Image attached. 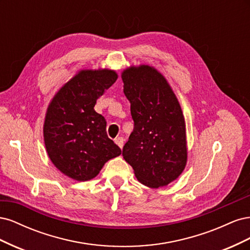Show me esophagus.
Returning a JSON list of instances; mask_svg holds the SVG:
<instances>
[{"mask_svg":"<svg viewBox=\"0 0 250 250\" xmlns=\"http://www.w3.org/2000/svg\"><path fill=\"white\" fill-rule=\"evenodd\" d=\"M115 143L117 144V145H118L121 149H122L123 146H124V139H123L122 137H118V138L115 139Z\"/></svg>","mask_w":250,"mask_h":250,"instance_id":"34e87169","label":"esophagus"}]
</instances>
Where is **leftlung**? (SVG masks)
<instances>
[{"mask_svg":"<svg viewBox=\"0 0 250 250\" xmlns=\"http://www.w3.org/2000/svg\"><path fill=\"white\" fill-rule=\"evenodd\" d=\"M130 102L133 131L123 157L141 184L157 188L175 180L187 165L183 110L168 81L153 66H130L122 73Z\"/></svg>","mask_w":250,"mask_h":250,"instance_id":"left-lung-1","label":"left lung"}]
</instances>
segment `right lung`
<instances>
[{"label": "right lung", "instance_id": "obj_1", "mask_svg": "<svg viewBox=\"0 0 250 250\" xmlns=\"http://www.w3.org/2000/svg\"><path fill=\"white\" fill-rule=\"evenodd\" d=\"M118 75L108 69L82 70L49 104L43 124L48 155L65 176L77 181L96 177L104 164L121 154L107 137L106 121L94 107Z\"/></svg>", "mask_w": 250, "mask_h": 250}]
</instances>
